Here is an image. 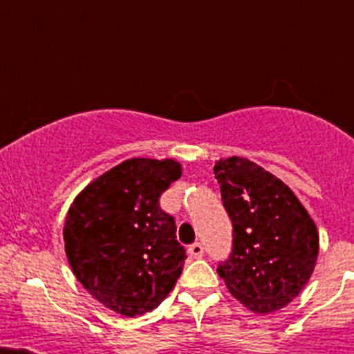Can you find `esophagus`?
<instances>
[{"mask_svg":"<svg viewBox=\"0 0 354 354\" xmlns=\"http://www.w3.org/2000/svg\"><path fill=\"white\" fill-rule=\"evenodd\" d=\"M187 253H189V257L193 259L204 257V246L200 245V243H195V245H192L187 248Z\"/></svg>","mask_w":354,"mask_h":354,"instance_id":"34e87169","label":"esophagus"}]
</instances>
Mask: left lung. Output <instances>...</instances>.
Here are the masks:
<instances>
[{"instance_id": "left-lung-1", "label": "left lung", "mask_w": 354, "mask_h": 354, "mask_svg": "<svg viewBox=\"0 0 354 354\" xmlns=\"http://www.w3.org/2000/svg\"><path fill=\"white\" fill-rule=\"evenodd\" d=\"M214 175L234 225L232 255L218 266V274L248 310H280L314 273L317 227L292 189L257 162L220 159Z\"/></svg>"}]
</instances>
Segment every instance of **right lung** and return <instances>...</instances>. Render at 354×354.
<instances>
[{"label":"right lung","mask_w":354,"mask_h":354,"mask_svg":"<svg viewBox=\"0 0 354 354\" xmlns=\"http://www.w3.org/2000/svg\"><path fill=\"white\" fill-rule=\"evenodd\" d=\"M183 175L175 159L133 158L81 189L64 225L77 282L115 314L158 308L180 277L186 252L159 196Z\"/></svg>","instance_id":"obj_1"}]
</instances>
